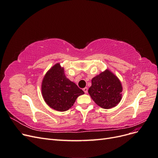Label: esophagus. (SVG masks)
I'll return each mask as SVG.
<instances>
[{"instance_id":"obj_1","label":"esophagus","mask_w":158,"mask_h":158,"mask_svg":"<svg viewBox=\"0 0 158 158\" xmlns=\"http://www.w3.org/2000/svg\"><path fill=\"white\" fill-rule=\"evenodd\" d=\"M83 91H84L85 94H87L88 93V88L85 87V88H83Z\"/></svg>"}]
</instances>
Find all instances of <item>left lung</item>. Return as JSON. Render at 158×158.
<instances>
[{"label": "left lung", "instance_id": "1", "mask_svg": "<svg viewBox=\"0 0 158 158\" xmlns=\"http://www.w3.org/2000/svg\"><path fill=\"white\" fill-rule=\"evenodd\" d=\"M122 91L120 80L111 71L106 70L92 78L88 93L98 106L111 109L121 102Z\"/></svg>", "mask_w": 158, "mask_h": 158}]
</instances>
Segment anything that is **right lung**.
Returning a JSON list of instances; mask_svg holds the SVG:
<instances>
[{"instance_id":"add662e5","label":"right lung","mask_w":158,"mask_h":158,"mask_svg":"<svg viewBox=\"0 0 158 158\" xmlns=\"http://www.w3.org/2000/svg\"><path fill=\"white\" fill-rule=\"evenodd\" d=\"M41 92L46 103L58 111H67L77 98L84 94L77 85L66 77L64 69L59 63L55 64L45 75Z\"/></svg>"}]
</instances>
